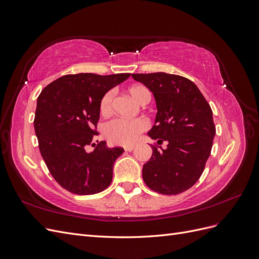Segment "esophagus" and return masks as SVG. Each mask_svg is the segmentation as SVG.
I'll return each instance as SVG.
<instances>
[{
    "mask_svg": "<svg viewBox=\"0 0 259 259\" xmlns=\"http://www.w3.org/2000/svg\"><path fill=\"white\" fill-rule=\"evenodd\" d=\"M135 149V145H131V146H125L124 147V150L125 151H132V150H134Z\"/></svg>",
    "mask_w": 259,
    "mask_h": 259,
    "instance_id": "1",
    "label": "esophagus"
}]
</instances>
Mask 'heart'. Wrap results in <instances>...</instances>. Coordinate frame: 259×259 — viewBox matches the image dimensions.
<instances>
[{
	"mask_svg": "<svg viewBox=\"0 0 259 259\" xmlns=\"http://www.w3.org/2000/svg\"><path fill=\"white\" fill-rule=\"evenodd\" d=\"M128 95L139 105H146L151 99V94L146 86L142 84H134L127 89ZM113 109V94L106 93L99 103V111L103 115H108ZM147 128L146 120L139 117L134 120L115 119L109 122L105 127V135L111 144L128 146L134 144L139 134Z\"/></svg>",
	"mask_w": 259,
	"mask_h": 259,
	"instance_id": "obj_1",
	"label": "heart"
}]
</instances>
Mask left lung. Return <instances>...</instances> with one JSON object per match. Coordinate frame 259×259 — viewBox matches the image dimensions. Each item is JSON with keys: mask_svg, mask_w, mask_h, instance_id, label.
Masks as SVG:
<instances>
[{"mask_svg": "<svg viewBox=\"0 0 259 259\" xmlns=\"http://www.w3.org/2000/svg\"><path fill=\"white\" fill-rule=\"evenodd\" d=\"M132 76L155 99L158 112L148 135L159 145L167 144L166 149L151 145L152 155L143 167L144 182L162 194L182 193L204 170L216 134L213 112L198 86L187 77L164 72Z\"/></svg>", "mask_w": 259, "mask_h": 259, "instance_id": "left-lung-1", "label": "left lung"}]
</instances>
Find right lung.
<instances>
[{
  "mask_svg": "<svg viewBox=\"0 0 259 259\" xmlns=\"http://www.w3.org/2000/svg\"><path fill=\"white\" fill-rule=\"evenodd\" d=\"M130 75L67 74L38 95L34 116L38 148L50 173L66 190L95 194L111 184L113 164L124 149L93 140L98 135L101 98ZM89 145L96 147L93 152Z\"/></svg>",
  "mask_w": 259,
  "mask_h": 259,
  "instance_id": "right-lung-1",
  "label": "right lung"
}]
</instances>
